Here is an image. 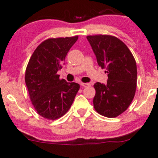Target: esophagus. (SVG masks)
<instances>
[{
  "label": "esophagus",
  "mask_w": 158,
  "mask_h": 158,
  "mask_svg": "<svg viewBox=\"0 0 158 158\" xmlns=\"http://www.w3.org/2000/svg\"><path fill=\"white\" fill-rule=\"evenodd\" d=\"M80 85L81 86V87H89L90 85V84L89 83H80Z\"/></svg>",
  "instance_id": "34e87169"
}]
</instances>
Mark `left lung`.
I'll use <instances>...</instances> for the list:
<instances>
[{
    "instance_id": "1",
    "label": "left lung",
    "mask_w": 158,
    "mask_h": 158,
    "mask_svg": "<svg viewBox=\"0 0 158 158\" xmlns=\"http://www.w3.org/2000/svg\"><path fill=\"white\" fill-rule=\"evenodd\" d=\"M99 66L106 69V85H94V108L99 114L115 118L123 113L133 100L136 89L137 69L133 55L118 38L111 35L87 36Z\"/></svg>"
}]
</instances>
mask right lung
I'll use <instances>...</instances> for the list:
<instances>
[{
    "label": "right lung",
    "instance_id": "1",
    "mask_svg": "<svg viewBox=\"0 0 158 158\" xmlns=\"http://www.w3.org/2000/svg\"><path fill=\"white\" fill-rule=\"evenodd\" d=\"M78 36L50 38L31 55L25 72L29 98L37 113L56 120L68 112L79 91V84L67 82L57 74Z\"/></svg>",
    "mask_w": 158,
    "mask_h": 158
}]
</instances>
